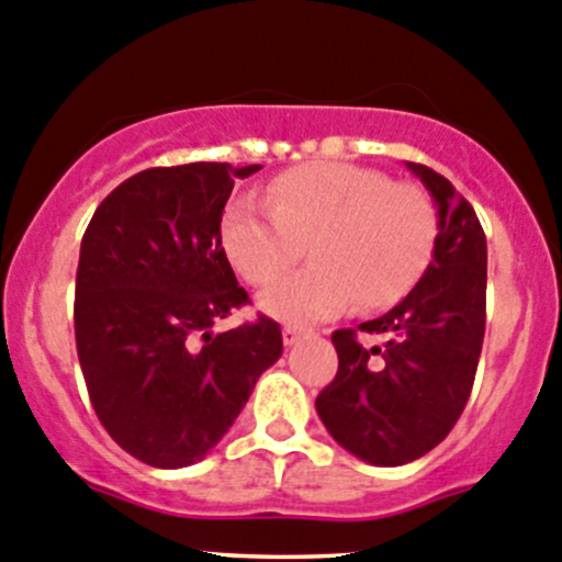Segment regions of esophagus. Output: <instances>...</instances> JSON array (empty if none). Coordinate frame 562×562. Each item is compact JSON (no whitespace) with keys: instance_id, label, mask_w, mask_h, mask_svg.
I'll return each mask as SVG.
<instances>
[{"instance_id":"1","label":"esophagus","mask_w":562,"mask_h":562,"mask_svg":"<svg viewBox=\"0 0 562 562\" xmlns=\"http://www.w3.org/2000/svg\"><path fill=\"white\" fill-rule=\"evenodd\" d=\"M302 337H304L302 326H285V329H282V342H285V346H296Z\"/></svg>"}]
</instances>
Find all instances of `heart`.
<instances>
[{
  "mask_svg": "<svg viewBox=\"0 0 562 562\" xmlns=\"http://www.w3.org/2000/svg\"><path fill=\"white\" fill-rule=\"evenodd\" d=\"M437 209L414 183L357 165H304L225 211L222 247L238 274L266 285L313 252V266L277 280L258 304L271 318L315 324L401 299L431 260Z\"/></svg>",
  "mask_w": 562,
  "mask_h": 562,
  "instance_id": "obj_1",
  "label": "heart"
}]
</instances>
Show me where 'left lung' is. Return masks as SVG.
<instances>
[{
	"label": "left lung",
	"mask_w": 562,
	"mask_h": 562,
	"mask_svg": "<svg viewBox=\"0 0 562 562\" xmlns=\"http://www.w3.org/2000/svg\"><path fill=\"white\" fill-rule=\"evenodd\" d=\"M439 214L434 260L390 313L359 324L384 346L337 329V375L315 397L340 448L375 467H401L437 448L470 401L486 331V233L445 176L406 161Z\"/></svg>",
	"instance_id": "8db88e82"
}]
</instances>
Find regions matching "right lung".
Returning <instances> with one entry per match:
<instances>
[{
	"instance_id": "obj_1",
	"label": "right lung",
	"mask_w": 562,
	"mask_h": 562,
	"mask_svg": "<svg viewBox=\"0 0 562 562\" xmlns=\"http://www.w3.org/2000/svg\"><path fill=\"white\" fill-rule=\"evenodd\" d=\"M260 165L154 167L95 209L76 269V351L109 437L159 470L205 459L231 431L266 368L280 324L214 335L249 302L222 247V211Z\"/></svg>"
}]
</instances>
